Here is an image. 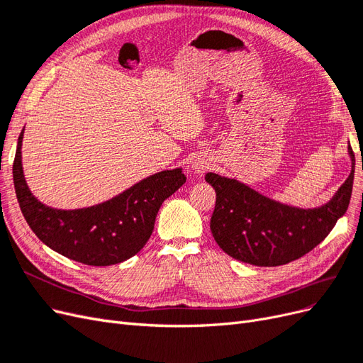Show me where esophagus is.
<instances>
[{
	"label": "esophagus",
	"instance_id": "esophagus-1",
	"mask_svg": "<svg viewBox=\"0 0 363 363\" xmlns=\"http://www.w3.org/2000/svg\"><path fill=\"white\" fill-rule=\"evenodd\" d=\"M208 167H209V161H208V158H205V157H197V158H194L193 164H191V169H193L196 173H202V172H205Z\"/></svg>",
	"mask_w": 363,
	"mask_h": 363
}]
</instances>
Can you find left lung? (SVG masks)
I'll return each instance as SVG.
<instances>
[{
	"instance_id": "left-lung-1",
	"label": "left lung",
	"mask_w": 363,
	"mask_h": 363,
	"mask_svg": "<svg viewBox=\"0 0 363 363\" xmlns=\"http://www.w3.org/2000/svg\"><path fill=\"white\" fill-rule=\"evenodd\" d=\"M352 173L329 202L318 208L280 203L237 179L206 173L216 190L211 232L220 249L232 258L258 267H277L306 255L330 233L350 203L354 179V154L348 143Z\"/></svg>"
}]
</instances>
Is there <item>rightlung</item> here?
Listing matches in <instances>:
<instances>
[{
  "mask_svg": "<svg viewBox=\"0 0 363 363\" xmlns=\"http://www.w3.org/2000/svg\"><path fill=\"white\" fill-rule=\"evenodd\" d=\"M22 138L13 162L21 211L38 238L66 258L95 267L119 264L138 253L154 230L161 203L186 181L182 169L162 170L134 184L107 202L79 209H57L30 191L22 169Z\"/></svg>",
  "mask_w": 363,
  "mask_h": 363,
  "instance_id": "1",
  "label": "right lung"
}]
</instances>
